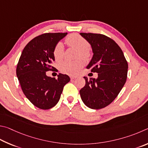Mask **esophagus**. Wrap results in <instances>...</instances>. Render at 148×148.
Segmentation results:
<instances>
[{"label":"esophagus","mask_w":148,"mask_h":148,"mask_svg":"<svg viewBox=\"0 0 148 148\" xmlns=\"http://www.w3.org/2000/svg\"><path fill=\"white\" fill-rule=\"evenodd\" d=\"M77 77H74V76H70V79H71V80H73L75 79H76Z\"/></svg>","instance_id":"obj_1"}]
</instances>
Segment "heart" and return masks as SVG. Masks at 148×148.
Wrapping results in <instances>:
<instances>
[{
  "instance_id": "obj_1",
  "label": "heart",
  "mask_w": 148,
  "mask_h": 148,
  "mask_svg": "<svg viewBox=\"0 0 148 148\" xmlns=\"http://www.w3.org/2000/svg\"><path fill=\"white\" fill-rule=\"evenodd\" d=\"M66 43L70 47H73L79 50L78 56L81 57L84 60H89L92 56L89 47L90 44L86 39L79 34H71L66 38ZM53 56L56 61H60L64 56V47L62 42H58L53 49ZM83 62L81 60H65L59 64L60 71L68 75H75L83 66Z\"/></svg>"
}]
</instances>
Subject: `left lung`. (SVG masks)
I'll return each mask as SVG.
<instances>
[{"label": "left lung", "instance_id": "obj_1", "mask_svg": "<svg viewBox=\"0 0 148 148\" xmlns=\"http://www.w3.org/2000/svg\"><path fill=\"white\" fill-rule=\"evenodd\" d=\"M90 43L94 55L87 69L97 73V79L84 77L86 84L80 90L82 101L88 107L101 109L118 96L127 77L128 64L122 50L112 39L94 33H81Z\"/></svg>", "mask_w": 148, "mask_h": 148}]
</instances>
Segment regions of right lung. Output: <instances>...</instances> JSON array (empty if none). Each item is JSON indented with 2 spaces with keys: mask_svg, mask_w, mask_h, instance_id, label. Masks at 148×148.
<instances>
[{
  "mask_svg": "<svg viewBox=\"0 0 148 148\" xmlns=\"http://www.w3.org/2000/svg\"><path fill=\"white\" fill-rule=\"evenodd\" d=\"M66 34L48 32L36 36L25 47L17 63L16 73L23 92L40 109L54 107L65 84L70 81L68 75L62 73L57 79L46 75L47 71L54 69L51 66L54 61V46Z\"/></svg>",
  "mask_w": 148,
  "mask_h": 148,
  "instance_id": "1",
  "label": "right lung"
}]
</instances>
